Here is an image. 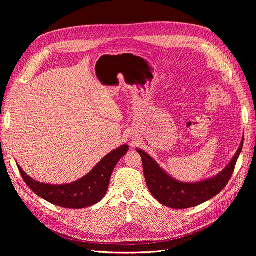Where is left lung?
Masks as SVG:
<instances>
[{
	"instance_id": "left-lung-1",
	"label": "left lung",
	"mask_w": 256,
	"mask_h": 256,
	"mask_svg": "<svg viewBox=\"0 0 256 256\" xmlns=\"http://www.w3.org/2000/svg\"><path fill=\"white\" fill-rule=\"evenodd\" d=\"M243 147H240L229 165L216 176L194 184L179 182L170 177L142 150L136 149L142 156L144 179L153 196L162 204L172 208H188L198 206L221 192L229 182Z\"/></svg>"
}]
</instances>
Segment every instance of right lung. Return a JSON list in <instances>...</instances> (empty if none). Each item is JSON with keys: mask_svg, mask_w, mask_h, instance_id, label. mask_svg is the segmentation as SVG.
I'll return each mask as SVG.
<instances>
[{"mask_svg": "<svg viewBox=\"0 0 256 256\" xmlns=\"http://www.w3.org/2000/svg\"><path fill=\"white\" fill-rule=\"evenodd\" d=\"M128 151V146L122 144L105 156L86 176L64 186L40 184L29 177L19 165L17 166L25 184L42 198L62 208H83L103 198L116 165Z\"/></svg>", "mask_w": 256, "mask_h": 256, "instance_id": "add662e5", "label": "right lung"}]
</instances>
